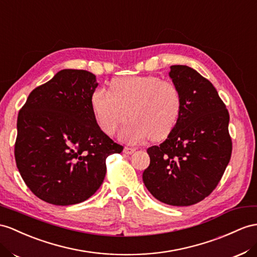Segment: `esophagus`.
I'll use <instances>...</instances> for the list:
<instances>
[{
  "instance_id": "obj_1",
  "label": "esophagus",
  "mask_w": 257,
  "mask_h": 257,
  "mask_svg": "<svg viewBox=\"0 0 257 257\" xmlns=\"http://www.w3.org/2000/svg\"><path fill=\"white\" fill-rule=\"evenodd\" d=\"M136 148H130V147H124L123 148V153H126V154H128V155H130V154H133V153H135L136 152Z\"/></svg>"
}]
</instances>
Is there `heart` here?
Returning a JSON list of instances; mask_svg holds the SVG:
<instances>
[{"mask_svg":"<svg viewBox=\"0 0 257 257\" xmlns=\"http://www.w3.org/2000/svg\"><path fill=\"white\" fill-rule=\"evenodd\" d=\"M91 108L105 135L113 136L128 116L121 140L139 142L150 137L160 141L173 133L179 120L182 95L175 82L157 76L120 77L111 80L109 91L97 89L92 93Z\"/></svg>","mask_w":257,"mask_h":257,"instance_id":"b5f03b06","label":"heart"}]
</instances>
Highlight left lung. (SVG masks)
Segmentation results:
<instances>
[{"label":"left lung","instance_id":"left-lung-1","mask_svg":"<svg viewBox=\"0 0 257 257\" xmlns=\"http://www.w3.org/2000/svg\"><path fill=\"white\" fill-rule=\"evenodd\" d=\"M169 77L182 95L173 133L148 149L143 182L155 199L173 206L201 202L218 185L232 152L229 113L218 92L191 67L170 66Z\"/></svg>","mask_w":257,"mask_h":257}]
</instances>
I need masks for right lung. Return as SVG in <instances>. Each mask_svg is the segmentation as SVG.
<instances>
[{"label":"right lung","mask_w":257,"mask_h":257,"mask_svg":"<svg viewBox=\"0 0 257 257\" xmlns=\"http://www.w3.org/2000/svg\"><path fill=\"white\" fill-rule=\"evenodd\" d=\"M95 76L63 69L31 91L19 110L15 161L22 178L39 199L72 205L93 195L106 174V157L120 153L97 126L91 95Z\"/></svg>","instance_id":"right-lung-1"}]
</instances>
